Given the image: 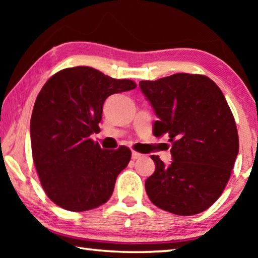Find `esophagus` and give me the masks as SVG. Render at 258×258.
Masks as SVG:
<instances>
[{"instance_id":"obj_1","label":"esophagus","mask_w":258,"mask_h":258,"mask_svg":"<svg viewBox=\"0 0 258 258\" xmlns=\"http://www.w3.org/2000/svg\"><path fill=\"white\" fill-rule=\"evenodd\" d=\"M142 157H143L142 154H139V152H137V151H132V159L133 160L140 159V158H142Z\"/></svg>"}]
</instances>
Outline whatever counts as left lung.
<instances>
[{"mask_svg": "<svg viewBox=\"0 0 258 258\" xmlns=\"http://www.w3.org/2000/svg\"><path fill=\"white\" fill-rule=\"evenodd\" d=\"M158 120L156 137L168 135L172 163L158 156L146 181L151 203L166 212L190 216L206 211L220 198L239 152L232 112L211 78L178 73L139 83Z\"/></svg>", "mask_w": 258, "mask_h": 258, "instance_id": "left-lung-1", "label": "left lung"}]
</instances>
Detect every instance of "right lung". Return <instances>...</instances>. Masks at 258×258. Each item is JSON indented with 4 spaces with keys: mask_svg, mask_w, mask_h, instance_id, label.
Instances as JSON below:
<instances>
[{
    "mask_svg": "<svg viewBox=\"0 0 258 258\" xmlns=\"http://www.w3.org/2000/svg\"><path fill=\"white\" fill-rule=\"evenodd\" d=\"M135 87L86 66L62 69L42 87L30 119L33 159L47 197L61 208L85 212L111 197L131 150L101 149L90 137L100 131L109 95Z\"/></svg>",
    "mask_w": 258,
    "mask_h": 258,
    "instance_id": "add662e5",
    "label": "right lung"
}]
</instances>
